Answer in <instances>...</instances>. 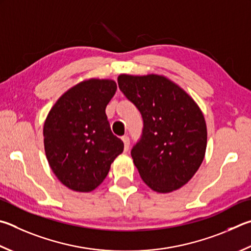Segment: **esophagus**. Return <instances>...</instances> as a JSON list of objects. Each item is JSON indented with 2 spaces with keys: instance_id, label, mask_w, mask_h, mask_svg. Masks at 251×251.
<instances>
[{
  "instance_id": "esophagus-1",
  "label": "esophagus",
  "mask_w": 251,
  "mask_h": 251,
  "mask_svg": "<svg viewBox=\"0 0 251 251\" xmlns=\"http://www.w3.org/2000/svg\"><path fill=\"white\" fill-rule=\"evenodd\" d=\"M122 140H123V143H124V146H125V151H127V150L129 149V144H130L128 136H124V137L122 138Z\"/></svg>"
}]
</instances>
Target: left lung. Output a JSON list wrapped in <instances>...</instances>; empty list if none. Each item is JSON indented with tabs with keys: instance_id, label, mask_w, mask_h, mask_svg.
<instances>
[{
	"instance_id": "8db88e82",
	"label": "left lung",
	"mask_w": 251,
	"mask_h": 251,
	"mask_svg": "<svg viewBox=\"0 0 251 251\" xmlns=\"http://www.w3.org/2000/svg\"><path fill=\"white\" fill-rule=\"evenodd\" d=\"M118 86L144 120L143 137L131 150L150 189L170 193L185 185L202 165L206 122L191 95L162 75H120Z\"/></svg>"
}]
</instances>
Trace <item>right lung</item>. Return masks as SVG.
Masks as SVG:
<instances>
[{
	"mask_svg": "<svg viewBox=\"0 0 251 251\" xmlns=\"http://www.w3.org/2000/svg\"><path fill=\"white\" fill-rule=\"evenodd\" d=\"M117 90L111 79L91 78L67 90L45 120L44 146L50 168L67 188L91 192L124 150L105 108Z\"/></svg>",
	"mask_w": 251,
	"mask_h": 251,
	"instance_id": "obj_1",
	"label": "right lung"
}]
</instances>
